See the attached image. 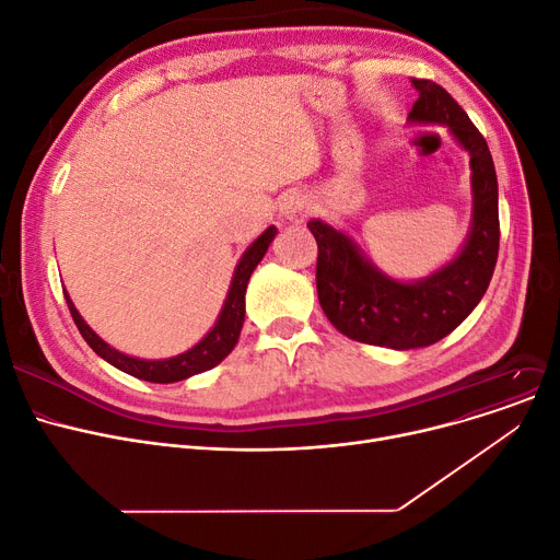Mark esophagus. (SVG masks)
Segmentation results:
<instances>
[{
  "label": "esophagus",
  "mask_w": 560,
  "mask_h": 560,
  "mask_svg": "<svg viewBox=\"0 0 560 560\" xmlns=\"http://www.w3.org/2000/svg\"><path fill=\"white\" fill-rule=\"evenodd\" d=\"M282 214H284L289 221H295V223L305 221L307 214H310V203H307L305 196H301V194L287 196L284 203H282Z\"/></svg>",
  "instance_id": "esophagus-1"
}]
</instances>
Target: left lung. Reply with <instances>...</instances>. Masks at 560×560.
Returning a JSON list of instances; mask_svg holds the SVG:
<instances>
[{"label":"left lung","instance_id":"1","mask_svg":"<svg viewBox=\"0 0 560 560\" xmlns=\"http://www.w3.org/2000/svg\"><path fill=\"white\" fill-rule=\"evenodd\" d=\"M411 83L418 102L409 117L445 124L470 153L475 206L464 250L439 273L402 284L382 276L332 225L318 219L307 223L318 244L316 291L325 316L348 339L393 350L432 346L462 325L486 293L500 253L498 176L483 136L439 83Z\"/></svg>","mask_w":560,"mask_h":560}]
</instances>
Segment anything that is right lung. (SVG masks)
I'll use <instances>...</instances> for the list:
<instances>
[{
    "instance_id": "1",
    "label": "right lung",
    "mask_w": 560,
    "mask_h": 560,
    "mask_svg": "<svg viewBox=\"0 0 560 560\" xmlns=\"http://www.w3.org/2000/svg\"><path fill=\"white\" fill-rule=\"evenodd\" d=\"M278 233L276 225H269L265 233H261L250 246L248 250L242 255L240 265L235 269V278L233 284H230L228 291V299L225 305L219 314L217 325L212 330L206 335L203 341L196 343L191 350L172 357V359H162V361H147V359H136V357H128L117 352L115 348H110L104 339H98L88 323L81 318V314L77 312L74 303L70 301V295L65 293V301H68L70 314L79 327L81 337L88 341V346L102 357L106 359L108 364H113L115 369L133 375L138 380L144 382H155V384H172V382H180L185 377H191L196 373H203L214 369L219 361H223L233 348L240 341V332H242V325H244V314H246V305H244V295H246V284L250 280V273L255 271V267L259 265V259L265 257L269 244L273 242Z\"/></svg>"
}]
</instances>
